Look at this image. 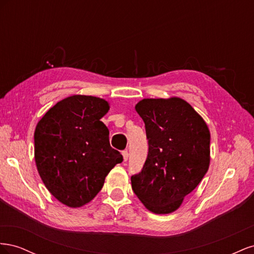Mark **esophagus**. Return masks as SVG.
I'll use <instances>...</instances> for the list:
<instances>
[{"label": "esophagus", "mask_w": 254, "mask_h": 254, "mask_svg": "<svg viewBox=\"0 0 254 254\" xmlns=\"http://www.w3.org/2000/svg\"><path fill=\"white\" fill-rule=\"evenodd\" d=\"M122 155H123V158H124V161H127V160H128V157H129V153H128V151H127V150H123V152H122Z\"/></svg>", "instance_id": "34e87169"}]
</instances>
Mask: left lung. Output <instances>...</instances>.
Segmentation results:
<instances>
[{
  "mask_svg": "<svg viewBox=\"0 0 254 254\" xmlns=\"http://www.w3.org/2000/svg\"><path fill=\"white\" fill-rule=\"evenodd\" d=\"M145 123L148 155L131 176L134 194L156 214L176 211L210 164V131L189 103L178 97L147 98L135 106Z\"/></svg>",
  "mask_w": 254,
  "mask_h": 254,
  "instance_id": "obj_1",
  "label": "left lung"
}]
</instances>
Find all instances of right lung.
I'll use <instances>...</instances> for the list:
<instances>
[{
	"instance_id": "obj_1",
	"label": "right lung",
	"mask_w": 254,
	"mask_h": 254,
	"mask_svg": "<svg viewBox=\"0 0 254 254\" xmlns=\"http://www.w3.org/2000/svg\"><path fill=\"white\" fill-rule=\"evenodd\" d=\"M108 110L105 99L73 95L52 107L37 124V170L51 194L67 206L91 201L106 176L123 161L101 121Z\"/></svg>"
}]
</instances>
